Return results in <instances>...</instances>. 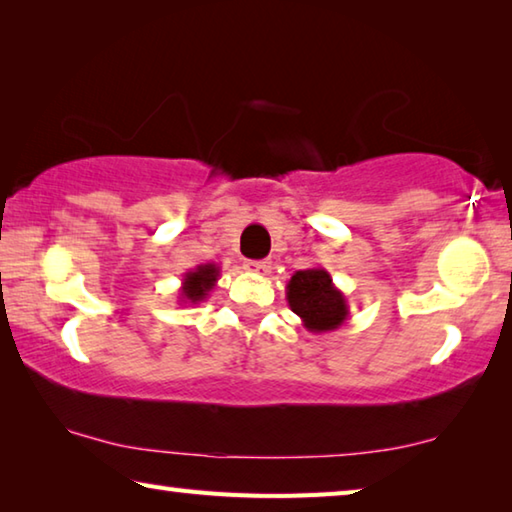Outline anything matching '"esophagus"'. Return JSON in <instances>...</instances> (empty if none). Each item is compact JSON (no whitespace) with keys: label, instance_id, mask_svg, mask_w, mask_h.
<instances>
[{"label":"esophagus","instance_id":"esophagus-1","mask_svg":"<svg viewBox=\"0 0 512 512\" xmlns=\"http://www.w3.org/2000/svg\"><path fill=\"white\" fill-rule=\"evenodd\" d=\"M244 268L248 273H255V275H266L271 271V262H266V259H248L244 264Z\"/></svg>","mask_w":512,"mask_h":512}]
</instances>
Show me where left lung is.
<instances>
[{
	"instance_id": "1",
	"label": "left lung",
	"mask_w": 512,
	"mask_h": 512,
	"mask_svg": "<svg viewBox=\"0 0 512 512\" xmlns=\"http://www.w3.org/2000/svg\"><path fill=\"white\" fill-rule=\"evenodd\" d=\"M287 300L296 316H300L307 332L323 334L339 329L348 320V302L334 287L332 275L325 268H305L291 275L287 284Z\"/></svg>"
}]
</instances>
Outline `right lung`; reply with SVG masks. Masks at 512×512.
I'll return each instance as SVG.
<instances>
[{"mask_svg":"<svg viewBox=\"0 0 512 512\" xmlns=\"http://www.w3.org/2000/svg\"><path fill=\"white\" fill-rule=\"evenodd\" d=\"M221 268L216 264H201L192 268V271L185 273L183 287H180V300L183 305H198L203 302L210 291L216 287V280H219Z\"/></svg>","mask_w":512,"mask_h":512,"instance_id":"1","label":"right lung"}]
</instances>
